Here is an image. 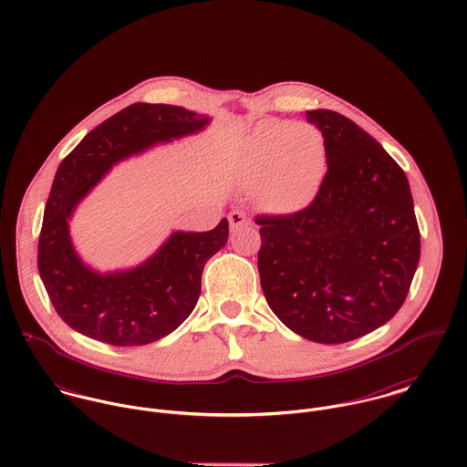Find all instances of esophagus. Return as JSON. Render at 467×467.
<instances>
[{"label":"esophagus","mask_w":467,"mask_h":467,"mask_svg":"<svg viewBox=\"0 0 467 467\" xmlns=\"http://www.w3.org/2000/svg\"><path fill=\"white\" fill-rule=\"evenodd\" d=\"M228 221H230V230H232V232H235V230H239V228L250 224V217H248L244 212H241V210H232V212L228 213Z\"/></svg>","instance_id":"esophagus-1"}]
</instances>
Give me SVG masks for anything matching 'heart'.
Listing matches in <instances>:
<instances>
[{"label": "heart", "instance_id": "b5f03b06", "mask_svg": "<svg viewBox=\"0 0 467 467\" xmlns=\"http://www.w3.org/2000/svg\"><path fill=\"white\" fill-rule=\"evenodd\" d=\"M327 169L322 131L306 122L266 120L255 128L244 163L246 180L261 187L275 212H296L313 200Z\"/></svg>", "mask_w": 467, "mask_h": 467}]
</instances>
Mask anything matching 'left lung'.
<instances>
[{"label":"left lung","instance_id":"8db88e82","mask_svg":"<svg viewBox=\"0 0 467 467\" xmlns=\"http://www.w3.org/2000/svg\"><path fill=\"white\" fill-rule=\"evenodd\" d=\"M326 138L327 172L300 212L259 215L267 306L293 333L345 343L387 324L420 257L404 171L370 134L331 111H307Z\"/></svg>","mask_w":467,"mask_h":467}]
</instances>
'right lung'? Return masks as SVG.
Instances as JSON below:
<instances>
[{"label": "right lung", "mask_w": 467, "mask_h": 467, "mask_svg": "<svg viewBox=\"0 0 467 467\" xmlns=\"http://www.w3.org/2000/svg\"><path fill=\"white\" fill-rule=\"evenodd\" d=\"M208 124V117L182 106L136 102L86 134L61 161L45 206L37 267L73 331L117 347L147 345L176 331L194 311L202 267L228 241L226 217L208 232H174L145 263L109 273L82 263L67 223L113 165Z\"/></svg>", "instance_id": "right-lung-1"}]
</instances>
